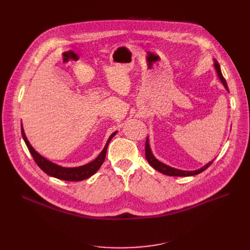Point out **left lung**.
<instances>
[{
  "label": "left lung",
  "instance_id": "left-lung-1",
  "mask_svg": "<svg viewBox=\"0 0 250 250\" xmlns=\"http://www.w3.org/2000/svg\"><path fill=\"white\" fill-rule=\"evenodd\" d=\"M214 65H215V69H216V72H217V75L220 79V81L222 82V84L224 85V87L226 88V90L229 92V89H228V86H227V83H226V80L224 79V77H223L222 75V72H221V68H220V64L219 62L214 60ZM145 153H146V159L147 161L149 162V164L154 168L156 169L157 171H159L165 175H168V176H192V175H196L199 174L201 172H203L204 170H206L209 165H211L213 163V161L208 162V164H206L205 166H203L202 168L200 169H196V170H192V171H187V170H180V169H177V168H173L171 166H168L164 163H162L161 161H159L158 159L155 158V156L153 155L152 151H151V148H150V144H149V138H147L146 140V147H145Z\"/></svg>",
  "mask_w": 250,
  "mask_h": 250
}]
</instances>
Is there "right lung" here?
<instances>
[{
	"mask_svg": "<svg viewBox=\"0 0 250 250\" xmlns=\"http://www.w3.org/2000/svg\"><path fill=\"white\" fill-rule=\"evenodd\" d=\"M21 133H22V137L23 140L27 146L30 154L32 155L34 161L36 162V164L39 166L43 172H45L47 175L56 177L58 179L61 180H67V181H81L84 179L89 178L90 176L93 175L94 173H96L97 170L100 168V166L102 165V163L104 162L105 159V155H106V151H107V147L108 144L111 141V139L115 136V134L117 132H114L113 134L110 135L109 139L106 142V145L104 146L103 150L101 151V153L97 156V158L95 160H93L92 162L79 166V167H62L60 166L56 163H52L49 160H47L44 157H42L38 152H36L33 147L30 145L29 141L27 140L24 133L23 126L21 125Z\"/></svg>",
	"mask_w": 250,
	"mask_h": 250,
	"instance_id": "right-lung-1",
	"label": "right lung"
}]
</instances>
